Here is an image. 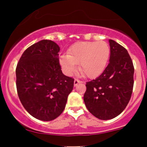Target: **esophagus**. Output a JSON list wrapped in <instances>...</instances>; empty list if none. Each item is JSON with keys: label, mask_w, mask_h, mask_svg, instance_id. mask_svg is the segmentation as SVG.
Returning a JSON list of instances; mask_svg holds the SVG:
<instances>
[{"label": "esophagus", "mask_w": 147, "mask_h": 147, "mask_svg": "<svg viewBox=\"0 0 147 147\" xmlns=\"http://www.w3.org/2000/svg\"><path fill=\"white\" fill-rule=\"evenodd\" d=\"M80 83H82V82L80 81V80H77V79H75V81H74V86H76L77 85H78V84H80Z\"/></svg>", "instance_id": "1"}]
</instances>
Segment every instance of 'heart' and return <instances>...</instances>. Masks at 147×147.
Returning <instances> with one entry per match:
<instances>
[{"label": "heart", "mask_w": 147, "mask_h": 147, "mask_svg": "<svg viewBox=\"0 0 147 147\" xmlns=\"http://www.w3.org/2000/svg\"><path fill=\"white\" fill-rule=\"evenodd\" d=\"M110 56V48L104 41H82L72 45L67 55L62 54L59 58L63 72L72 75L80 63V70L89 78L99 76L107 66Z\"/></svg>", "instance_id": "1"}]
</instances>
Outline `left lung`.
I'll use <instances>...</instances> for the list:
<instances>
[{"label": "left lung", "instance_id": "1", "mask_svg": "<svg viewBox=\"0 0 147 147\" xmlns=\"http://www.w3.org/2000/svg\"><path fill=\"white\" fill-rule=\"evenodd\" d=\"M109 64L98 78L86 82L84 101L88 111L100 120L120 115L129 103L134 85L132 59L123 46L109 39Z\"/></svg>", "mask_w": 147, "mask_h": 147}]
</instances>
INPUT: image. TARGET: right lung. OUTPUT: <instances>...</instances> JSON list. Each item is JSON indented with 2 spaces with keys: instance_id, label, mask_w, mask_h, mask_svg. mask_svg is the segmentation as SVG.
Returning <instances> with one entry per match:
<instances>
[{
  "instance_id": "add662e5",
  "label": "right lung",
  "mask_w": 147,
  "mask_h": 147,
  "mask_svg": "<svg viewBox=\"0 0 147 147\" xmlns=\"http://www.w3.org/2000/svg\"><path fill=\"white\" fill-rule=\"evenodd\" d=\"M60 47L51 40L29 46L16 67L18 96L34 118L50 121L64 111L73 89L74 79L63 75L59 63Z\"/></svg>"
}]
</instances>
